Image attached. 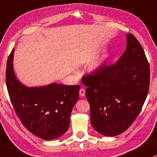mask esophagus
<instances>
[{
  "instance_id": "34e87169",
  "label": "esophagus",
  "mask_w": 157,
  "mask_h": 157,
  "mask_svg": "<svg viewBox=\"0 0 157 157\" xmlns=\"http://www.w3.org/2000/svg\"><path fill=\"white\" fill-rule=\"evenodd\" d=\"M79 93H80V96L81 97H84L85 96V90L84 88H81L80 90V92H79Z\"/></svg>"
}]
</instances>
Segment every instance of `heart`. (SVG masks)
<instances>
[{
  "instance_id": "1",
  "label": "heart",
  "mask_w": 157,
  "mask_h": 157,
  "mask_svg": "<svg viewBox=\"0 0 157 157\" xmlns=\"http://www.w3.org/2000/svg\"><path fill=\"white\" fill-rule=\"evenodd\" d=\"M110 54L109 53L106 52L103 54L100 58H98L96 61H95L90 66L89 68V72L91 74H98V72H100L104 68L106 62L109 59Z\"/></svg>"
}]
</instances>
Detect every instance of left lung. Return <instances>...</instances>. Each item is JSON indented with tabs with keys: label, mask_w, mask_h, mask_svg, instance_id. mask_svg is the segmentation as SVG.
Masks as SVG:
<instances>
[{
	"label": "left lung",
	"mask_w": 157,
	"mask_h": 157,
	"mask_svg": "<svg viewBox=\"0 0 157 157\" xmlns=\"http://www.w3.org/2000/svg\"><path fill=\"white\" fill-rule=\"evenodd\" d=\"M126 39L125 51L115 64L82 80L87 87L91 124L105 136H118L131 125L149 88V64L144 49L133 35L127 34Z\"/></svg>",
	"instance_id": "1"
}]
</instances>
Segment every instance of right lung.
<instances>
[{
    "mask_svg": "<svg viewBox=\"0 0 157 157\" xmlns=\"http://www.w3.org/2000/svg\"><path fill=\"white\" fill-rule=\"evenodd\" d=\"M14 49L7 61L6 81L13 108L23 125L42 139L51 140L68 130L73 106L79 99L80 85L59 83L29 87L16 77Z\"/></svg>",
    "mask_w": 157,
    "mask_h": 157,
    "instance_id": "add662e5",
    "label": "right lung"
}]
</instances>
